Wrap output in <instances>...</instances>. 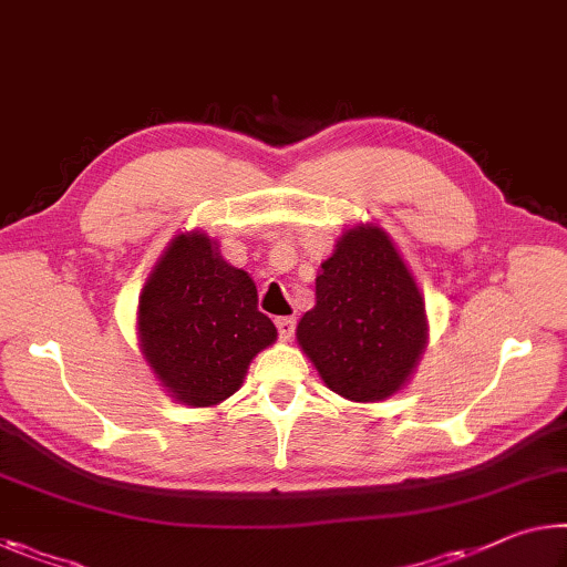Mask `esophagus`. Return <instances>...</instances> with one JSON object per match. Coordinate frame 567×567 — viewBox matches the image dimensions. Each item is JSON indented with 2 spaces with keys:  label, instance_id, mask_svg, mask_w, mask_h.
Instances as JSON below:
<instances>
[{
  "label": "esophagus",
  "instance_id": "1",
  "mask_svg": "<svg viewBox=\"0 0 567 567\" xmlns=\"http://www.w3.org/2000/svg\"><path fill=\"white\" fill-rule=\"evenodd\" d=\"M275 326H277V332H280V338L287 340V338H292V332H295V326H298V320L290 318V316H285V318H277Z\"/></svg>",
  "mask_w": 567,
  "mask_h": 567
}]
</instances>
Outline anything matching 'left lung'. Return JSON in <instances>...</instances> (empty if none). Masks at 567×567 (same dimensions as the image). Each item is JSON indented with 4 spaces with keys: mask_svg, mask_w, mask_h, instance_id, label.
Here are the masks:
<instances>
[{
    "mask_svg": "<svg viewBox=\"0 0 567 567\" xmlns=\"http://www.w3.org/2000/svg\"><path fill=\"white\" fill-rule=\"evenodd\" d=\"M298 340L328 389L350 401H381L406 383L426 343L424 298L383 229L340 237Z\"/></svg>",
    "mask_w": 567,
    "mask_h": 567,
    "instance_id": "obj_1",
    "label": "left lung"
}]
</instances>
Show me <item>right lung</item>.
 Returning a JSON list of instances; mask_svg holds the SVG:
<instances>
[{
	"instance_id": "add662e5",
	"label": "right lung",
	"mask_w": 567,
	"mask_h": 567,
	"mask_svg": "<svg viewBox=\"0 0 567 567\" xmlns=\"http://www.w3.org/2000/svg\"><path fill=\"white\" fill-rule=\"evenodd\" d=\"M138 332L146 361L176 401L214 406L231 396L277 330L257 308L245 269L206 235H178L143 287Z\"/></svg>"
}]
</instances>
